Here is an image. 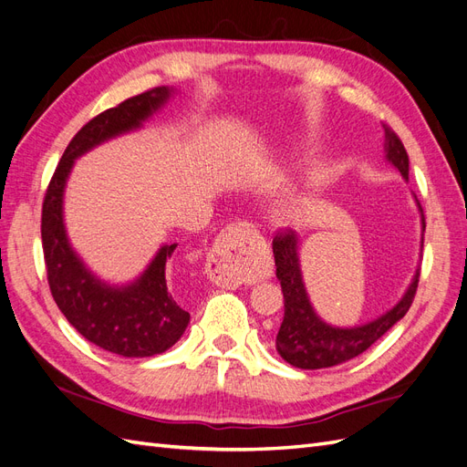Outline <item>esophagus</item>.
Returning <instances> with one entry per match:
<instances>
[{"mask_svg": "<svg viewBox=\"0 0 467 467\" xmlns=\"http://www.w3.org/2000/svg\"><path fill=\"white\" fill-rule=\"evenodd\" d=\"M259 235L257 225L247 220L230 223L212 247L206 261V275L222 288H237L245 280L247 239Z\"/></svg>", "mask_w": 467, "mask_h": 467, "instance_id": "34e87169", "label": "esophagus"}]
</instances>
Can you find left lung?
<instances>
[{
    "mask_svg": "<svg viewBox=\"0 0 467 467\" xmlns=\"http://www.w3.org/2000/svg\"><path fill=\"white\" fill-rule=\"evenodd\" d=\"M386 130V158L400 169V173L409 179V155L400 136L384 122ZM422 212V208H420ZM425 223V216H422ZM273 253L276 263V276L285 294V319L276 335L278 355L288 364L302 370L329 368V366L355 358L366 348H370L378 338L388 333L411 307L420 268L417 271L411 286L403 298L393 306L388 314L352 329H338L323 323L309 306L307 294L302 282L298 261V239L292 230H278L273 239Z\"/></svg>",
    "mask_w": 467,
    "mask_h": 467,
    "instance_id": "left-lung-1",
    "label": "left lung"
}]
</instances>
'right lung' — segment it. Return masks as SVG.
<instances>
[{"instance_id": "right-lung-1", "label": "right lung", "mask_w": 467, "mask_h": 467, "mask_svg": "<svg viewBox=\"0 0 467 467\" xmlns=\"http://www.w3.org/2000/svg\"><path fill=\"white\" fill-rule=\"evenodd\" d=\"M167 97L169 89L153 88L93 117L67 144L42 202V253L56 306L88 341L129 358L161 355L187 329L191 316L179 306L165 280V263L173 255L177 244L161 247L134 285L126 288L105 286L81 265L67 244L62 194L78 155L110 136L136 129L163 105Z\"/></svg>"}]
</instances>
